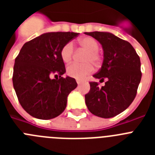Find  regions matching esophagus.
Returning a JSON list of instances; mask_svg holds the SVG:
<instances>
[{
	"instance_id": "obj_1",
	"label": "esophagus",
	"mask_w": 155,
	"mask_h": 155,
	"mask_svg": "<svg viewBox=\"0 0 155 155\" xmlns=\"http://www.w3.org/2000/svg\"><path fill=\"white\" fill-rule=\"evenodd\" d=\"M76 81H77V83H78V84H81L82 83V82H83V81L80 80V79H77Z\"/></svg>"
}]
</instances>
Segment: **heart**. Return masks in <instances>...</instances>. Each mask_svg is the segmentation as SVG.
Here are the masks:
<instances>
[{"instance_id": "obj_1", "label": "heart", "mask_w": 155, "mask_h": 155, "mask_svg": "<svg viewBox=\"0 0 155 155\" xmlns=\"http://www.w3.org/2000/svg\"><path fill=\"white\" fill-rule=\"evenodd\" d=\"M81 47L86 50L83 61L84 63H73L67 68L68 76L77 79H82L93 71V65L98 67L102 63V56L98 52L99 44L92 37H84L78 40ZM61 60L68 63L72 60L74 55V46L71 42L66 43L61 50Z\"/></svg>"}]
</instances>
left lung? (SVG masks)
<instances>
[{
	"label": "left lung",
	"mask_w": 155,
	"mask_h": 155,
	"mask_svg": "<svg viewBox=\"0 0 155 155\" xmlns=\"http://www.w3.org/2000/svg\"><path fill=\"white\" fill-rule=\"evenodd\" d=\"M102 44L104 60L101 69L94 78L105 81L99 87L90 82V91L85 94V103L92 114L111 118L124 112L136 97L142 73L140 60L136 50L127 41L103 31L84 32Z\"/></svg>",
	"instance_id": "8db88e82"
}]
</instances>
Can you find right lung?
I'll return each mask as SVG.
<instances>
[{
	"label": "right lung",
	"instance_id": "obj_1",
	"mask_svg": "<svg viewBox=\"0 0 155 155\" xmlns=\"http://www.w3.org/2000/svg\"><path fill=\"white\" fill-rule=\"evenodd\" d=\"M76 32H47L25 42L15 58L12 81L19 103L31 116L55 118L64 111L68 96L78 86L66 72L61 48L76 38ZM59 78L52 79L51 77Z\"/></svg>",
	"mask_w": 155,
	"mask_h": 155
}]
</instances>
